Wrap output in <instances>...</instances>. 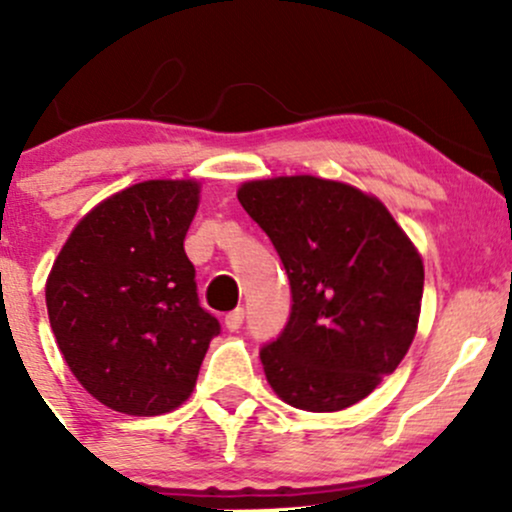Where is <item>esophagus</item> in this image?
I'll list each match as a JSON object with an SVG mask.
<instances>
[{
  "label": "esophagus",
  "mask_w": 512,
  "mask_h": 512,
  "mask_svg": "<svg viewBox=\"0 0 512 512\" xmlns=\"http://www.w3.org/2000/svg\"><path fill=\"white\" fill-rule=\"evenodd\" d=\"M243 320H245V310L243 308H236V310H231V313L226 315L223 325H226V330L236 332V330H240V325H243Z\"/></svg>",
  "instance_id": "34e87169"
}]
</instances>
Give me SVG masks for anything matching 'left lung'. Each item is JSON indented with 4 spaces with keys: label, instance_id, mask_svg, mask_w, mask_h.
<instances>
[{
    "label": "left lung",
    "instance_id": "1",
    "mask_svg": "<svg viewBox=\"0 0 512 512\" xmlns=\"http://www.w3.org/2000/svg\"><path fill=\"white\" fill-rule=\"evenodd\" d=\"M291 281V317L260 351L276 397L342 411L407 356L424 296V260L375 195L349 182L279 175L238 187Z\"/></svg>",
    "mask_w": 512,
    "mask_h": 512
}]
</instances>
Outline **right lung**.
<instances>
[{"mask_svg": "<svg viewBox=\"0 0 512 512\" xmlns=\"http://www.w3.org/2000/svg\"><path fill=\"white\" fill-rule=\"evenodd\" d=\"M197 180H144L74 226L45 281L50 327L84 390L108 409L158 416L197 385L219 322L199 308L185 236Z\"/></svg>", "mask_w": 512, "mask_h": 512, "instance_id": "obj_1", "label": "right lung"}]
</instances>
